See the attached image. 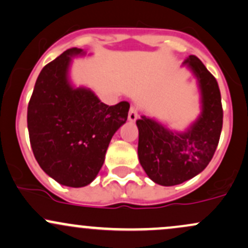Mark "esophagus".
<instances>
[{
  "label": "esophagus",
  "mask_w": 248,
  "mask_h": 248,
  "mask_svg": "<svg viewBox=\"0 0 248 248\" xmlns=\"http://www.w3.org/2000/svg\"><path fill=\"white\" fill-rule=\"evenodd\" d=\"M139 118V110L135 106H132L129 108V113H128V120L130 122H134L135 120Z\"/></svg>",
  "instance_id": "34e87169"
}]
</instances>
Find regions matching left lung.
Returning a JSON list of instances; mask_svg holds the SVG:
<instances>
[{"instance_id":"8db88e82","label":"left lung","mask_w":248,"mask_h":248,"mask_svg":"<svg viewBox=\"0 0 248 248\" xmlns=\"http://www.w3.org/2000/svg\"><path fill=\"white\" fill-rule=\"evenodd\" d=\"M197 76L202 111L186 132L167 129L153 119L141 116L138 155L149 179L161 186H174L202 172L213 157L222 128L221 95L217 82L195 55L185 60Z\"/></svg>"}]
</instances>
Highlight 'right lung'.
Segmentation results:
<instances>
[{"label": "right lung", "mask_w": 248, "mask_h": 248, "mask_svg": "<svg viewBox=\"0 0 248 248\" xmlns=\"http://www.w3.org/2000/svg\"><path fill=\"white\" fill-rule=\"evenodd\" d=\"M72 48L41 70L31 101L27 124L35 159L50 178L68 187L91 184L101 170L108 146L127 121L129 103L108 106L87 88L68 80Z\"/></svg>", "instance_id": "obj_1"}]
</instances>
